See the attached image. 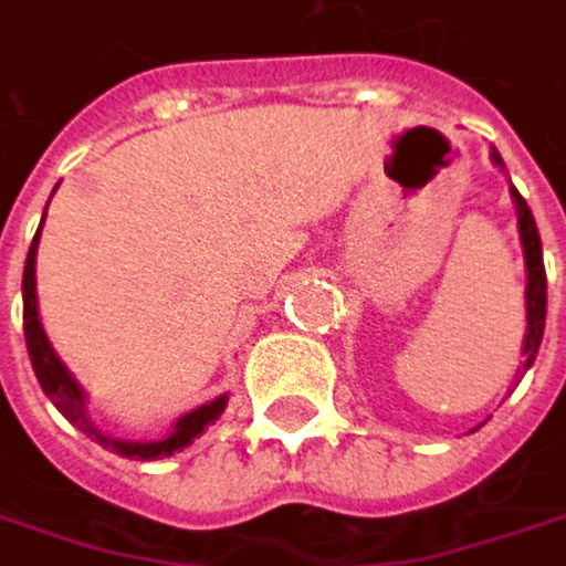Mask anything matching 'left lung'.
Here are the masks:
<instances>
[{
	"instance_id": "left-lung-1",
	"label": "left lung",
	"mask_w": 566,
	"mask_h": 566,
	"mask_svg": "<svg viewBox=\"0 0 566 566\" xmlns=\"http://www.w3.org/2000/svg\"><path fill=\"white\" fill-rule=\"evenodd\" d=\"M492 164L499 170H505V160L499 150H492ZM511 199H514V212H517V235H521V249H524V272H527V284H524V304H527V331H524V360L521 370H531L541 337H544V314H547V275H544V252H541V235L534 226V216L524 202V196L511 186Z\"/></svg>"
}]
</instances>
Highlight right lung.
<instances>
[{
    "mask_svg": "<svg viewBox=\"0 0 566 566\" xmlns=\"http://www.w3.org/2000/svg\"><path fill=\"white\" fill-rule=\"evenodd\" d=\"M45 212H49V206H45ZM42 222H45V219H42ZM39 239H42V226H39V232H35V239H32V249H29V259H25V275H22V321H25V347H29L32 370H35V377H39L45 396L57 406V412H61L71 426H77L84 436H91L97 446H104V449H111V452H117V455H124V459L154 462V459H167L172 452L192 446V439H199V436L222 416L229 396H216V399H209V402H202V406L182 412V416L172 422L170 436H164V439H144V442H137V439H114V436H107V432H101V429L94 426V419L87 416V394H84V387L74 380V374L64 367V360L55 354V347H52V340H49V334H45V327H42V317H39V291H35V255H39Z\"/></svg>",
    "mask_w": 566,
    "mask_h": 566,
    "instance_id": "1",
    "label": "right lung"
}]
</instances>
